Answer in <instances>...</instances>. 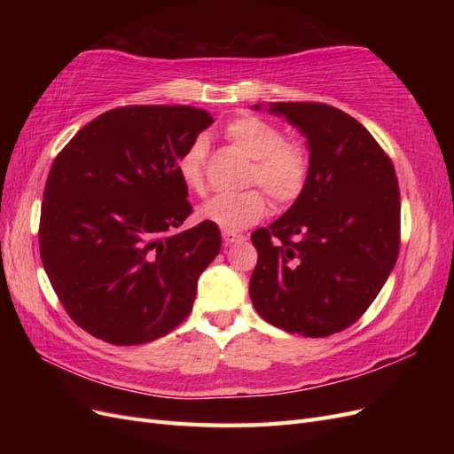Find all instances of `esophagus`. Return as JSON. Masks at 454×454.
Listing matches in <instances>:
<instances>
[{
  "mask_svg": "<svg viewBox=\"0 0 454 454\" xmlns=\"http://www.w3.org/2000/svg\"><path fill=\"white\" fill-rule=\"evenodd\" d=\"M222 237H223V242L229 246V244H235V242H242V240H246V237L244 235H240V232H235V231H223L222 232Z\"/></svg>",
  "mask_w": 454,
  "mask_h": 454,
  "instance_id": "esophagus-1",
  "label": "esophagus"
}]
</instances>
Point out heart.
Segmentation results:
<instances>
[{"label": "heart", "instance_id": "heart-1", "mask_svg": "<svg viewBox=\"0 0 454 454\" xmlns=\"http://www.w3.org/2000/svg\"><path fill=\"white\" fill-rule=\"evenodd\" d=\"M225 134L254 159L248 174L250 185L265 187L277 204H290L303 193L309 180V155L301 144L284 140L277 125L255 115H240L229 122ZM206 153L208 144L200 136L189 144L177 160V174L193 193H204ZM267 206L269 200L263 191L252 187L237 195L212 197L200 206L199 215L223 231H240L259 222L265 215Z\"/></svg>", "mask_w": 454, "mask_h": 454}]
</instances>
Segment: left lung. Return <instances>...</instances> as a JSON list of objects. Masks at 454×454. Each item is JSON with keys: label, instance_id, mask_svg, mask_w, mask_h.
Wrapping results in <instances>:
<instances>
[{"label": "left lung", "instance_id": "left-lung-1", "mask_svg": "<svg viewBox=\"0 0 454 454\" xmlns=\"http://www.w3.org/2000/svg\"><path fill=\"white\" fill-rule=\"evenodd\" d=\"M267 112L305 136L310 160L292 208L252 232L250 297L261 318L284 332L327 337L360 318L395 265V170L362 122L333 106L272 102Z\"/></svg>", "mask_w": 454, "mask_h": 454}]
</instances>
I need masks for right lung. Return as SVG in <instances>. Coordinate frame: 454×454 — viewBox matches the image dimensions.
Segmentation results:
<instances>
[{
  "label": "right lung",
  "mask_w": 454,
  "mask_h": 454,
  "mask_svg": "<svg viewBox=\"0 0 454 454\" xmlns=\"http://www.w3.org/2000/svg\"><path fill=\"white\" fill-rule=\"evenodd\" d=\"M212 122L191 106L115 107L54 159L39 254L66 312L92 337L144 345L193 310L222 235L210 222L174 232L193 212L177 160Z\"/></svg>",
  "instance_id": "right-lung-1"
}]
</instances>
